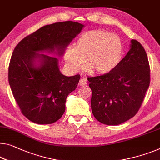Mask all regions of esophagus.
<instances>
[{
	"mask_svg": "<svg viewBox=\"0 0 160 160\" xmlns=\"http://www.w3.org/2000/svg\"><path fill=\"white\" fill-rule=\"evenodd\" d=\"M87 83H88V81L86 79H85V78H81V79L80 80L79 84L80 85H86Z\"/></svg>",
	"mask_w": 160,
	"mask_h": 160,
	"instance_id": "esophagus-1",
	"label": "esophagus"
}]
</instances>
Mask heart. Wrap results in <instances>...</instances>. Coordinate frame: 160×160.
<instances>
[{"instance_id":"b5f03b06","label":"heart","mask_w":160,"mask_h":160,"mask_svg":"<svg viewBox=\"0 0 160 160\" xmlns=\"http://www.w3.org/2000/svg\"><path fill=\"white\" fill-rule=\"evenodd\" d=\"M123 44L118 36L102 29L88 31L81 34L76 46L69 47L64 54L68 68L72 72L84 69L105 75L113 71L122 59Z\"/></svg>"}]
</instances>
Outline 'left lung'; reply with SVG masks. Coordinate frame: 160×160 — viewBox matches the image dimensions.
I'll return each instance as SVG.
<instances>
[{
	"mask_svg": "<svg viewBox=\"0 0 160 160\" xmlns=\"http://www.w3.org/2000/svg\"><path fill=\"white\" fill-rule=\"evenodd\" d=\"M91 109L98 121L116 126L136 115L149 86L150 69L146 52L137 40L119 65L108 74L88 78Z\"/></svg>",
	"mask_w": 160,
	"mask_h": 160,
	"instance_id": "8db88e82",
	"label": "left lung"
}]
</instances>
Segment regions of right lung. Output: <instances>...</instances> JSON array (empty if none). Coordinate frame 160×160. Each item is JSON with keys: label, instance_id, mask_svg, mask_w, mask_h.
Wrapping results in <instances>:
<instances>
[{"label": "right lung", "instance_id": "1", "mask_svg": "<svg viewBox=\"0 0 160 160\" xmlns=\"http://www.w3.org/2000/svg\"><path fill=\"white\" fill-rule=\"evenodd\" d=\"M84 25L74 21L42 27L16 45L9 64L8 82L22 113L38 124L58 121L65 111L68 95L74 91L80 75L61 73L59 60Z\"/></svg>", "mask_w": 160, "mask_h": 160}]
</instances>
